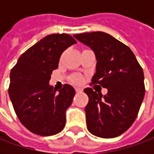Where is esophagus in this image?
<instances>
[{
    "instance_id": "1",
    "label": "esophagus",
    "mask_w": 154,
    "mask_h": 154,
    "mask_svg": "<svg viewBox=\"0 0 154 154\" xmlns=\"http://www.w3.org/2000/svg\"><path fill=\"white\" fill-rule=\"evenodd\" d=\"M82 91H83V90H82L81 88H75V92H78V93H79V92H81Z\"/></svg>"
}]
</instances>
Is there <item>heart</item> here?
Wrapping results in <instances>:
<instances>
[{
	"mask_svg": "<svg viewBox=\"0 0 154 154\" xmlns=\"http://www.w3.org/2000/svg\"><path fill=\"white\" fill-rule=\"evenodd\" d=\"M81 81H82V79H81V77L79 76V75H75L74 78H73V82H74V84H76V85L80 84Z\"/></svg>",
	"mask_w": 154,
	"mask_h": 154,
	"instance_id": "obj_1",
	"label": "heart"
}]
</instances>
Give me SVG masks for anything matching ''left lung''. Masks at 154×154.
<instances>
[{
	"mask_svg": "<svg viewBox=\"0 0 154 154\" xmlns=\"http://www.w3.org/2000/svg\"><path fill=\"white\" fill-rule=\"evenodd\" d=\"M74 37L88 45L97 59L91 84L108 89V93L84 89L89 98L85 108L89 132L102 138L124 133L138 115L145 95L144 74L127 45L102 32L80 33Z\"/></svg>",
	"mask_w": 154,
	"mask_h": 154,
	"instance_id": "1",
	"label": "left lung"
}]
</instances>
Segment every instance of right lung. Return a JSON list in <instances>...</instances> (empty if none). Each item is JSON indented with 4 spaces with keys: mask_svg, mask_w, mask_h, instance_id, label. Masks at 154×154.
<instances>
[{
    "mask_svg": "<svg viewBox=\"0 0 154 154\" xmlns=\"http://www.w3.org/2000/svg\"><path fill=\"white\" fill-rule=\"evenodd\" d=\"M76 43L68 34L48 35L24 52L11 70L9 97L19 120L33 134L54 135L65 127L75 91L65 84L56 92L49 81L62 52Z\"/></svg>",
    "mask_w": 154,
    "mask_h": 154,
    "instance_id": "1",
    "label": "right lung"
}]
</instances>
